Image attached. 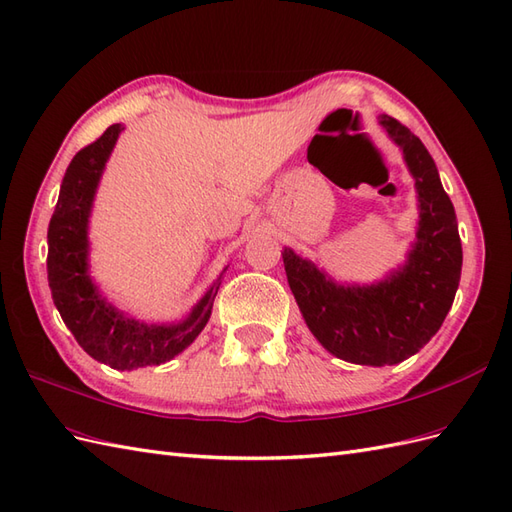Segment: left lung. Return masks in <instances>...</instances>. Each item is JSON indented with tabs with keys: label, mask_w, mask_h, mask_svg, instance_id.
I'll return each instance as SVG.
<instances>
[{
	"label": "left lung",
	"mask_w": 512,
	"mask_h": 512,
	"mask_svg": "<svg viewBox=\"0 0 512 512\" xmlns=\"http://www.w3.org/2000/svg\"><path fill=\"white\" fill-rule=\"evenodd\" d=\"M415 179L417 231L404 264L385 279L337 283L311 259L283 248L287 283L318 342L348 363L393 365L424 348L448 316L461 281L463 248L456 214L439 170L411 129L378 116Z\"/></svg>",
	"instance_id": "1"
}]
</instances>
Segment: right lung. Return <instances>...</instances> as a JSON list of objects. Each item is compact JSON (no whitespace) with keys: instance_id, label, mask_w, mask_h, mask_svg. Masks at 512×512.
I'll use <instances>...</instances> for the list:
<instances>
[{"instance_id":"obj_1","label":"right lung","mask_w":512,"mask_h":512,"mask_svg":"<svg viewBox=\"0 0 512 512\" xmlns=\"http://www.w3.org/2000/svg\"><path fill=\"white\" fill-rule=\"evenodd\" d=\"M123 129L121 123L110 125L73 157L64 173L47 231V279L54 305L77 344L112 370H138L170 361L199 337L212 316L225 270L186 318L170 324L140 322L99 292L88 266V222L103 168Z\"/></svg>"}]
</instances>
